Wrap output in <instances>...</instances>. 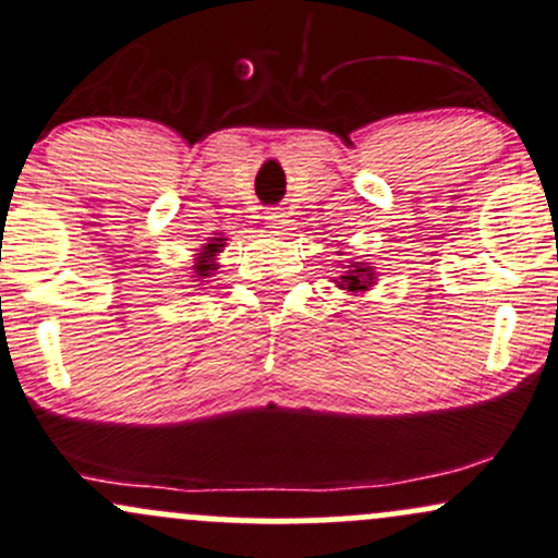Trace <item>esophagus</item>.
<instances>
[{
  "mask_svg": "<svg viewBox=\"0 0 558 558\" xmlns=\"http://www.w3.org/2000/svg\"><path fill=\"white\" fill-rule=\"evenodd\" d=\"M284 211L281 209H271V211H266V222H268V228H277V231H281V228L287 226V220H284Z\"/></svg>",
  "mask_w": 558,
  "mask_h": 558,
  "instance_id": "obj_1",
  "label": "esophagus"
}]
</instances>
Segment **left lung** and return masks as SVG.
<instances>
[{
	"label": "left lung",
	"instance_id": "obj_1",
	"mask_svg": "<svg viewBox=\"0 0 558 558\" xmlns=\"http://www.w3.org/2000/svg\"><path fill=\"white\" fill-rule=\"evenodd\" d=\"M373 279H376V274H373L371 266L352 260V266H347V271L332 281H336V284L347 292H365L373 287Z\"/></svg>",
	"mask_w": 558,
	"mask_h": 558
}]
</instances>
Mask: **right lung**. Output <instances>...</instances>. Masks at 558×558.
<instances>
[{"label": "right lung", "instance_id": "add662e5", "mask_svg": "<svg viewBox=\"0 0 558 558\" xmlns=\"http://www.w3.org/2000/svg\"><path fill=\"white\" fill-rule=\"evenodd\" d=\"M220 246H222L220 239H215V241H211V244H206V246H204V257H211V255H215V252H220ZM204 257H201L198 266H195V274H201V277H209L211 263L204 260Z\"/></svg>", "mask_w": 558, "mask_h": 558}]
</instances>
